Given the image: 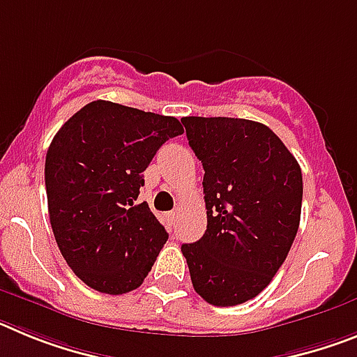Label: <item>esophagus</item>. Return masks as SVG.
<instances>
[{
    "label": "esophagus",
    "instance_id": "1",
    "mask_svg": "<svg viewBox=\"0 0 357 357\" xmlns=\"http://www.w3.org/2000/svg\"><path fill=\"white\" fill-rule=\"evenodd\" d=\"M176 216H178V214H176V211H172V213H166V220H168L169 223H175L176 222Z\"/></svg>",
    "mask_w": 357,
    "mask_h": 357
}]
</instances>
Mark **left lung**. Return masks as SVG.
Returning a JSON list of instances; mask_svg holds the SVG:
<instances>
[{"label":"left lung","mask_w":357,"mask_h":357,"mask_svg":"<svg viewBox=\"0 0 357 357\" xmlns=\"http://www.w3.org/2000/svg\"><path fill=\"white\" fill-rule=\"evenodd\" d=\"M204 166L207 230L182 245L191 282L213 305L259 295L293 245L302 209V172L266 125L239 118H182Z\"/></svg>","instance_id":"obj_1"}]
</instances>
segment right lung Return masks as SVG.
Segmentation results:
<instances>
[{
    "label": "right lung",
    "mask_w": 357,
    "mask_h": 357,
    "mask_svg": "<svg viewBox=\"0 0 357 357\" xmlns=\"http://www.w3.org/2000/svg\"><path fill=\"white\" fill-rule=\"evenodd\" d=\"M181 121L96 100L73 114L46 153L44 181L55 241L89 288L121 295L143 284L168 232L146 202L143 172Z\"/></svg>",
    "instance_id": "right-lung-1"
}]
</instances>
